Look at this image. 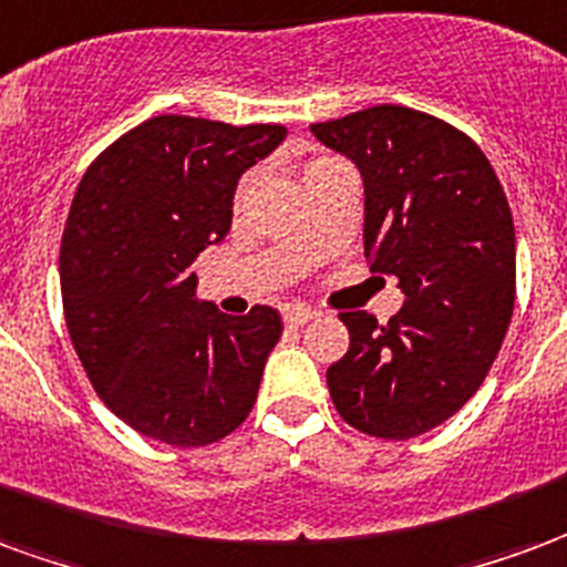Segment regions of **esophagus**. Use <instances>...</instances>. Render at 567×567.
Instances as JSON below:
<instances>
[{
  "label": "esophagus",
  "mask_w": 567,
  "mask_h": 567,
  "mask_svg": "<svg viewBox=\"0 0 567 567\" xmlns=\"http://www.w3.org/2000/svg\"><path fill=\"white\" fill-rule=\"evenodd\" d=\"M313 317H317V311L308 308V305H287V308H284V323L292 326V329H299V326H305L308 320H313Z\"/></svg>",
  "instance_id": "obj_1"
}]
</instances>
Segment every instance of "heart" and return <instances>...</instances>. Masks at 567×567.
<instances>
[{
	"mask_svg": "<svg viewBox=\"0 0 567 567\" xmlns=\"http://www.w3.org/2000/svg\"><path fill=\"white\" fill-rule=\"evenodd\" d=\"M313 163H323V159H313ZM313 163H308V165H313Z\"/></svg>",
	"mask_w": 567,
	"mask_h": 567,
	"instance_id": "obj_1",
	"label": "heart"
}]
</instances>
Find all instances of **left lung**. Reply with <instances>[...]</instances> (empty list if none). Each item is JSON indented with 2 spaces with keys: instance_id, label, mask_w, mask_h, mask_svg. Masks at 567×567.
<instances>
[{
  "instance_id": "obj_1",
  "label": "left lung",
  "mask_w": 567,
  "mask_h": 567,
  "mask_svg": "<svg viewBox=\"0 0 567 567\" xmlns=\"http://www.w3.org/2000/svg\"><path fill=\"white\" fill-rule=\"evenodd\" d=\"M365 184V256L399 278L402 311L338 313L350 347L326 371L347 423L404 441L456 414L502 350L514 313L516 235L486 153L425 111L374 105L313 123Z\"/></svg>"
}]
</instances>
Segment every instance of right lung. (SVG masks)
I'll return each instance as SVG.
<instances>
[{
    "label": "right lung",
    "mask_w": 567,
    "mask_h": 567,
    "mask_svg": "<svg viewBox=\"0 0 567 567\" xmlns=\"http://www.w3.org/2000/svg\"><path fill=\"white\" fill-rule=\"evenodd\" d=\"M284 138L278 123L159 114L78 184L60 247L65 326L99 399L153 441L205 447L254 408L280 313L198 305L189 266L229 233L238 177Z\"/></svg>",
    "instance_id": "add662e5"
}]
</instances>
